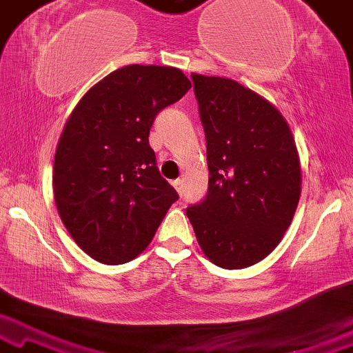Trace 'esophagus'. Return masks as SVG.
<instances>
[{
  "mask_svg": "<svg viewBox=\"0 0 353 353\" xmlns=\"http://www.w3.org/2000/svg\"><path fill=\"white\" fill-rule=\"evenodd\" d=\"M173 186H175V190L178 191V194H183V180H175L173 181Z\"/></svg>",
  "mask_w": 353,
  "mask_h": 353,
  "instance_id": "esophagus-1",
  "label": "esophagus"
}]
</instances>
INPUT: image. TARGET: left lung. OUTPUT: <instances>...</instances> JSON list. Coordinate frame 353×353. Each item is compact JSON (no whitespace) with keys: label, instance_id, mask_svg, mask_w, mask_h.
<instances>
[{"label":"left lung","instance_id":"8db88e82","mask_svg":"<svg viewBox=\"0 0 353 353\" xmlns=\"http://www.w3.org/2000/svg\"><path fill=\"white\" fill-rule=\"evenodd\" d=\"M210 183L186 208L204 255L221 268L263 260L290 228L301 194L296 143L281 112L229 78L193 73Z\"/></svg>","mask_w":353,"mask_h":353}]
</instances>
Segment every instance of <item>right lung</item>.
Returning <instances> with one entry per match:
<instances>
[{
	"mask_svg": "<svg viewBox=\"0 0 353 353\" xmlns=\"http://www.w3.org/2000/svg\"><path fill=\"white\" fill-rule=\"evenodd\" d=\"M191 88L183 72L128 65L80 99L59 139L54 198L73 241L91 259L121 265L154 239L178 193L157 167V114Z\"/></svg>",
	"mask_w": 353,
	"mask_h": 353,
	"instance_id": "right-lung-1",
	"label": "right lung"
}]
</instances>
